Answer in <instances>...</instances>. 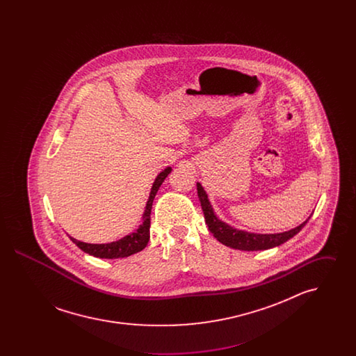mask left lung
Instances as JSON below:
<instances>
[{
    "label": "left lung",
    "mask_w": 356,
    "mask_h": 356,
    "mask_svg": "<svg viewBox=\"0 0 356 356\" xmlns=\"http://www.w3.org/2000/svg\"><path fill=\"white\" fill-rule=\"evenodd\" d=\"M197 195L202 203L203 208L204 219L208 225V229L213 234L220 243L227 247L235 248V250H241V251H259V250H268L272 247L280 245L286 243L291 237L295 236L298 232L305 225V222L309 220V218L302 222L299 227L282 232V234H270V235H263V234H251L245 231L236 229L224 221L219 220L218 216L213 212V208L208 200V196L204 191L203 186L200 183H197Z\"/></svg>",
    "instance_id": "left-lung-1"
}]
</instances>
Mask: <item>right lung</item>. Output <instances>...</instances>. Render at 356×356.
Listing matches in <instances>:
<instances>
[{
    "label": "right lung",
    "instance_id": "right-lung-1",
    "mask_svg": "<svg viewBox=\"0 0 356 356\" xmlns=\"http://www.w3.org/2000/svg\"><path fill=\"white\" fill-rule=\"evenodd\" d=\"M172 168L167 167L163 172L159 173L153 183L149 199L147 202V207L143 215V224L137 228V231L120 238L118 241L106 243V244H89L80 240H76L74 237H70V240L86 254L102 257V259H119V257H128L131 254L140 252L144 250L149 241V227H151V209H152L153 199L159 191L165 177L170 173Z\"/></svg>",
    "mask_w": 356,
    "mask_h": 356
}]
</instances>
